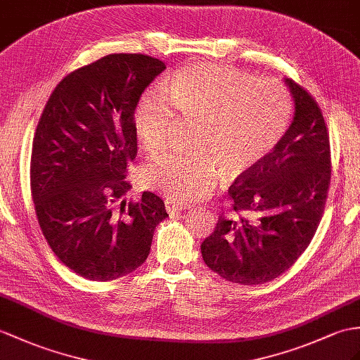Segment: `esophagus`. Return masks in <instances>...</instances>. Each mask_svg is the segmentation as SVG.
I'll use <instances>...</instances> for the list:
<instances>
[{
  "instance_id": "obj_1",
  "label": "esophagus",
  "mask_w": 360,
  "mask_h": 360,
  "mask_svg": "<svg viewBox=\"0 0 360 360\" xmlns=\"http://www.w3.org/2000/svg\"><path fill=\"white\" fill-rule=\"evenodd\" d=\"M165 206L168 212H180V210H185L189 206L186 203H181L179 200H174V198H165Z\"/></svg>"
}]
</instances>
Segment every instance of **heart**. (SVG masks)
<instances>
[{"instance_id":"obj_1","label":"heart","mask_w":360,"mask_h":360,"mask_svg":"<svg viewBox=\"0 0 360 360\" xmlns=\"http://www.w3.org/2000/svg\"><path fill=\"white\" fill-rule=\"evenodd\" d=\"M292 99L274 77L255 79L238 68L191 64L174 72L165 86L140 98L133 127L140 146L154 153L177 122H197L191 151L168 150L148 162L140 180L174 200L205 197L220 177V165L236 177L275 150L292 119Z\"/></svg>"}]
</instances>
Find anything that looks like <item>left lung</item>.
<instances>
[{"label":"left lung","instance_id":"left-lung-1","mask_svg":"<svg viewBox=\"0 0 360 360\" xmlns=\"http://www.w3.org/2000/svg\"><path fill=\"white\" fill-rule=\"evenodd\" d=\"M295 99L292 125L264 160L229 188L232 212L218 217L201 243L206 266L231 283L258 285L278 278L309 248L331 179L327 124L313 96L285 79Z\"/></svg>","mask_w":360,"mask_h":360}]
</instances>
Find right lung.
Returning <instances> with one entry per match:
<instances>
[{
    "label": "right lung",
    "instance_id": "1",
    "mask_svg": "<svg viewBox=\"0 0 360 360\" xmlns=\"http://www.w3.org/2000/svg\"><path fill=\"white\" fill-rule=\"evenodd\" d=\"M165 68L142 53L107 55L68 73L39 117L30 159L34 212L58 259L91 281L142 266L168 217L153 192L127 200L137 155L134 110Z\"/></svg>",
    "mask_w": 360,
    "mask_h": 360
}]
</instances>
